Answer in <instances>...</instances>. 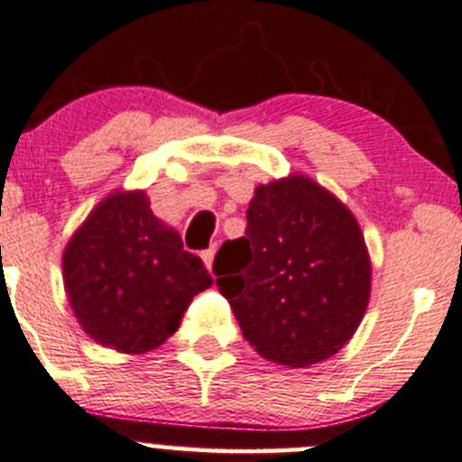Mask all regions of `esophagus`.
I'll return each instance as SVG.
<instances>
[{
    "label": "esophagus",
    "instance_id": "1",
    "mask_svg": "<svg viewBox=\"0 0 462 462\" xmlns=\"http://www.w3.org/2000/svg\"><path fill=\"white\" fill-rule=\"evenodd\" d=\"M213 258H216V246H211V249L202 251V260H204V264H207V267H208V272H211V269H213Z\"/></svg>",
    "mask_w": 462,
    "mask_h": 462
}]
</instances>
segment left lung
Returning <instances> with one entry per match:
<instances>
[{"mask_svg":"<svg viewBox=\"0 0 462 462\" xmlns=\"http://www.w3.org/2000/svg\"><path fill=\"white\" fill-rule=\"evenodd\" d=\"M213 272L245 339L287 368L339 353L371 299V255L357 217L300 172L255 186L245 236L222 245Z\"/></svg>","mask_w":462,"mask_h":462,"instance_id":"left-lung-1","label":"left lung"}]
</instances>
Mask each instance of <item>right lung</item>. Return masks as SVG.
I'll use <instances>...</instances> for the list:
<instances>
[{"label": "right lung", "mask_w": 462, "mask_h": 462, "mask_svg": "<svg viewBox=\"0 0 462 462\" xmlns=\"http://www.w3.org/2000/svg\"><path fill=\"white\" fill-rule=\"evenodd\" d=\"M62 281L82 330L125 355L159 348L213 285L202 258L154 216L145 190H114L91 208L67 242Z\"/></svg>", "instance_id": "add662e5"}]
</instances>
